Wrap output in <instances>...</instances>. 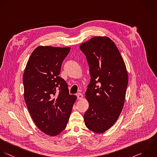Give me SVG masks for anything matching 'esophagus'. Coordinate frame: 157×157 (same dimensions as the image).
Wrapping results in <instances>:
<instances>
[{"instance_id":"obj_1","label":"esophagus","mask_w":157,"mask_h":157,"mask_svg":"<svg viewBox=\"0 0 157 157\" xmlns=\"http://www.w3.org/2000/svg\"><path fill=\"white\" fill-rule=\"evenodd\" d=\"M76 95H77V97H78V100H81L83 98V95L81 93H78L76 94Z\"/></svg>"}]
</instances>
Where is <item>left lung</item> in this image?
<instances>
[{
  "label": "left lung",
  "mask_w": 157,
  "mask_h": 157,
  "mask_svg": "<svg viewBox=\"0 0 157 157\" xmlns=\"http://www.w3.org/2000/svg\"><path fill=\"white\" fill-rule=\"evenodd\" d=\"M79 48L86 57L90 75L85 93L89 106L84 122L91 131L103 133L116 123L124 108L127 70L118 48L107 36H94Z\"/></svg>",
  "instance_id": "1"
}]
</instances>
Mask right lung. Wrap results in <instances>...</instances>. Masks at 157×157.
Wrapping results in <instances>:
<instances>
[{
  "instance_id": "obj_1",
  "label": "right lung",
  "mask_w": 157,
  "mask_h": 157,
  "mask_svg": "<svg viewBox=\"0 0 157 157\" xmlns=\"http://www.w3.org/2000/svg\"><path fill=\"white\" fill-rule=\"evenodd\" d=\"M70 47H37L23 75L24 97L36 127L54 136L67 127L76 96L70 95L65 81L59 76Z\"/></svg>"
}]
</instances>
